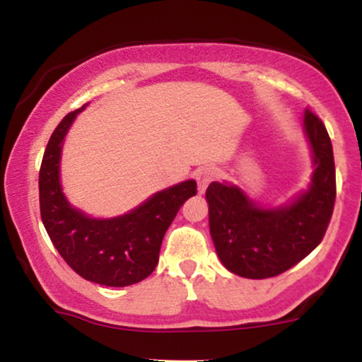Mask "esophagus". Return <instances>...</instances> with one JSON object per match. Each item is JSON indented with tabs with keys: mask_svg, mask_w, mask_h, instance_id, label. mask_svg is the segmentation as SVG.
<instances>
[{
	"mask_svg": "<svg viewBox=\"0 0 362 362\" xmlns=\"http://www.w3.org/2000/svg\"><path fill=\"white\" fill-rule=\"evenodd\" d=\"M213 177H214V172L211 168H199L197 172H195V180H197L199 194H204L206 192L207 185L211 184Z\"/></svg>",
	"mask_w": 362,
	"mask_h": 362,
	"instance_id": "esophagus-1",
	"label": "esophagus"
}]
</instances>
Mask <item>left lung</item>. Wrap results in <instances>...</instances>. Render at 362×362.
<instances>
[{
  "mask_svg": "<svg viewBox=\"0 0 362 362\" xmlns=\"http://www.w3.org/2000/svg\"><path fill=\"white\" fill-rule=\"evenodd\" d=\"M313 173L284 204H260L231 182L206 190L209 233L224 267L247 279L279 276L322 242L335 202L334 149L323 122L310 110L301 120Z\"/></svg>",
  "mask_w": 362,
  "mask_h": 362,
  "instance_id": "8db88e82",
  "label": "left lung"
}]
</instances>
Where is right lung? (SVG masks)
Returning <instances> with one entry per match:
<instances>
[{
	"instance_id": "right-lung-1",
	"label": "right lung",
	"mask_w": 362,
	"mask_h": 362,
	"mask_svg": "<svg viewBox=\"0 0 362 362\" xmlns=\"http://www.w3.org/2000/svg\"><path fill=\"white\" fill-rule=\"evenodd\" d=\"M86 105L61 120L45 148L39 173L40 218L56 250L74 272L97 284L124 288L155 271L163 236L180 206L197 194V184L184 180L158 190L114 218H93L74 207L62 192V144Z\"/></svg>"
}]
</instances>
